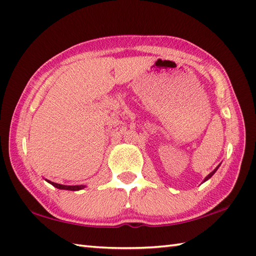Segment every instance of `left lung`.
I'll list each match as a JSON object with an SVG mask.
<instances>
[{
  "mask_svg": "<svg viewBox=\"0 0 256 256\" xmlns=\"http://www.w3.org/2000/svg\"><path fill=\"white\" fill-rule=\"evenodd\" d=\"M220 165H221V164H220ZM220 165H219V166H220ZM219 166H218V167H216V170H214V172H211L209 174V175H208V176H206V178L204 179V182H206V180H208V179H210V178H211L212 176H214V172H216V170H218V168H219Z\"/></svg>",
  "mask_w": 256,
  "mask_h": 256,
  "instance_id": "1",
  "label": "left lung"
}]
</instances>
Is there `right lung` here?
<instances>
[{
  "label": "right lung",
  "mask_w": 256,
  "mask_h": 256,
  "mask_svg": "<svg viewBox=\"0 0 256 256\" xmlns=\"http://www.w3.org/2000/svg\"><path fill=\"white\" fill-rule=\"evenodd\" d=\"M46 182H48L50 184H52L54 187H56V188H58V189L72 190V192H77V190H81V189H84V188L86 187V186H84V184H80V186H64V184H56V182H50V180H47V179H46Z\"/></svg>",
  "instance_id": "add662e5"
}]
</instances>
